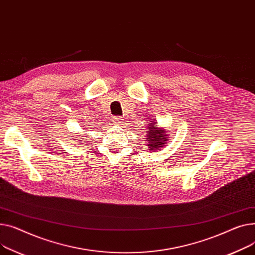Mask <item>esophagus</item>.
<instances>
[{
  "instance_id": "34e87169",
  "label": "esophagus",
  "mask_w": 255,
  "mask_h": 255,
  "mask_svg": "<svg viewBox=\"0 0 255 255\" xmlns=\"http://www.w3.org/2000/svg\"><path fill=\"white\" fill-rule=\"evenodd\" d=\"M123 123H124V119L122 117H119V116L113 117V124L119 126V125H123Z\"/></svg>"
}]
</instances>
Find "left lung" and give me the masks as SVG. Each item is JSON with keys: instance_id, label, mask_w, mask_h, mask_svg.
<instances>
[{"instance_id": "1", "label": "left lung", "mask_w": 255, "mask_h": 255, "mask_svg": "<svg viewBox=\"0 0 255 255\" xmlns=\"http://www.w3.org/2000/svg\"><path fill=\"white\" fill-rule=\"evenodd\" d=\"M156 127V124H149L147 128L148 133L147 137L145 138V141H147V146L149 147V150L150 151L159 150L169 140V132H167L166 129Z\"/></svg>"}]
</instances>
